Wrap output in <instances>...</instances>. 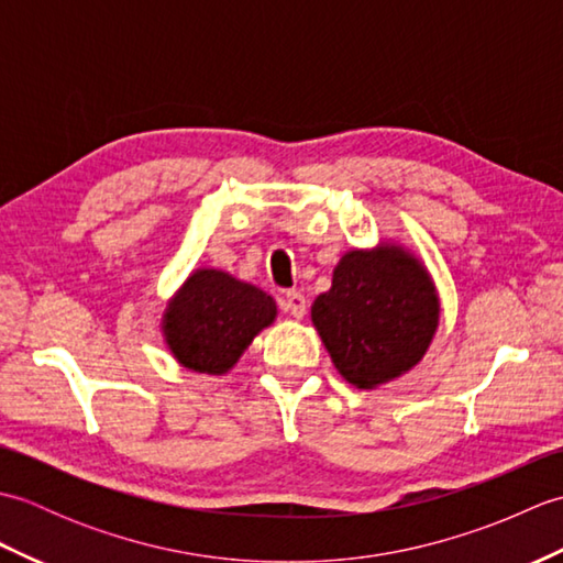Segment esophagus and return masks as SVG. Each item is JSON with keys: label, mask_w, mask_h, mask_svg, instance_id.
Instances as JSON below:
<instances>
[{"label": "esophagus", "mask_w": 563, "mask_h": 563, "mask_svg": "<svg viewBox=\"0 0 563 563\" xmlns=\"http://www.w3.org/2000/svg\"><path fill=\"white\" fill-rule=\"evenodd\" d=\"M283 309L288 314H292L295 319H302L305 312H307L305 295L297 292V290H288V292H285V297H283Z\"/></svg>", "instance_id": "1"}]
</instances>
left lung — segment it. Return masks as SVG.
Listing matches in <instances>:
<instances>
[{
  "label": "left lung",
  "mask_w": 563,
  "mask_h": 563,
  "mask_svg": "<svg viewBox=\"0 0 563 563\" xmlns=\"http://www.w3.org/2000/svg\"><path fill=\"white\" fill-rule=\"evenodd\" d=\"M440 305L433 280L399 246L349 251L331 290L312 305V321L333 365L357 389L411 369L435 336Z\"/></svg>",
  "instance_id": "obj_1"
}]
</instances>
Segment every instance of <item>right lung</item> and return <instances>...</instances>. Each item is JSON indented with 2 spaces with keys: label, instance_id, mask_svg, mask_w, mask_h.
I'll list each match as a JSON object with an SVG mask.
<instances>
[{
  "label": "right lung",
  "instance_id": "1",
  "mask_svg": "<svg viewBox=\"0 0 563 563\" xmlns=\"http://www.w3.org/2000/svg\"><path fill=\"white\" fill-rule=\"evenodd\" d=\"M273 297L230 273L196 271L164 314L166 343L178 363L222 375L275 319Z\"/></svg>",
  "mask_w": 563,
  "mask_h": 563
}]
</instances>
